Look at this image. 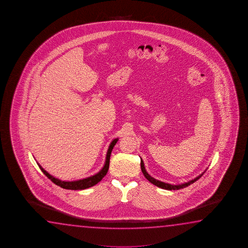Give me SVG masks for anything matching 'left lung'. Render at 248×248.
<instances>
[{"label": "left lung", "mask_w": 248, "mask_h": 248, "mask_svg": "<svg viewBox=\"0 0 248 248\" xmlns=\"http://www.w3.org/2000/svg\"><path fill=\"white\" fill-rule=\"evenodd\" d=\"M140 168H141V171H142L144 176L146 177V179H147V181H149V182H151L152 184L155 185L156 186L160 187V188L166 189V190H179V189L186 187V186H188L191 185V184H193L194 181L199 180V179L205 173L206 169H207V168H206L204 172L201 173L200 175H198L197 177H195L194 179L191 180V181H188L187 182H185V183L178 184V185H173V184H169V183H166V182H163V181L156 180L154 177H152L151 175L147 172V170H146V168H145V165H144V162H143V160L141 158H140Z\"/></svg>", "instance_id": "obj_1"}]
</instances>
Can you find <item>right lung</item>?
<instances>
[{"mask_svg":"<svg viewBox=\"0 0 248 248\" xmlns=\"http://www.w3.org/2000/svg\"><path fill=\"white\" fill-rule=\"evenodd\" d=\"M118 140H119L118 138L113 139V140L110 143L109 147H108L107 155H106L105 163L103 165V167H102L101 170L96 172L95 174L87 177V178L76 180V181H62L58 178H55L53 175H51L49 172H46V170L44 168H42V166L37 162L38 166H39V168H41L42 172H43V173L48 179H50L51 181H53L55 185L59 186L62 188L69 189V190H82V189L88 188V187H91L93 186L96 185L97 183L100 182L103 179V177L107 174V172L108 171V168H109L110 155H111L113 147L115 146V144L117 143Z\"/></svg>","mask_w":248,"mask_h":248,"instance_id":"right-lung-1","label":"right lung"}]
</instances>
